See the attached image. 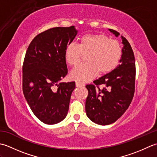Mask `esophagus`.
I'll use <instances>...</instances> for the list:
<instances>
[{
    "label": "esophagus",
    "instance_id": "1",
    "mask_svg": "<svg viewBox=\"0 0 157 157\" xmlns=\"http://www.w3.org/2000/svg\"><path fill=\"white\" fill-rule=\"evenodd\" d=\"M75 86H77V87H79V86H84V84H82V82L77 81L75 82Z\"/></svg>",
    "mask_w": 157,
    "mask_h": 157
}]
</instances>
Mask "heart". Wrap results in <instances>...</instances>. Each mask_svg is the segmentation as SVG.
I'll use <instances>...</instances> for the list:
<instances>
[{
  "mask_svg": "<svg viewBox=\"0 0 157 157\" xmlns=\"http://www.w3.org/2000/svg\"><path fill=\"white\" fill-rule=\"evenodd\" d=\"M84 55H88V63L73 69L71 78L88 82L98 72L106 74L115 69L121 58L122 48L119 42L104 34H87L81 38L79 45L70 43L65 51L66 62L73 67L80 63Z\"/></svg>",
  "mask_w": 157,
  "mask_h": 157,
  "instance_id": "b5f03b06",
  "label": "heart"
}]
</instances>
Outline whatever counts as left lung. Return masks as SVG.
I'll return each mask as SVG.
<instances>
[{
  "mask_svg": "<svg viewBox=\"0 0 157 157\" xmlns=\"http://www.w3.org/2000/svg\"><path fill=\"white\" fill-rule=\"evenodd\" d=\"M109 30L116 37L119 33ZM122 56L120 64L112 71L94 81V85L86 86L88 95L86 101L88 117L96 124L106 125L115 122L128 109L135 90L136 67L134 52L129 42L123 36ZM98 88H95V85ZM99 85L106 86L100 89Z\"/></svg>",
  "mask_w": 157,
  "mask_h": 157,
  "instance_id": "8db88e82",
  "label": "left lung"
}]
</instances>
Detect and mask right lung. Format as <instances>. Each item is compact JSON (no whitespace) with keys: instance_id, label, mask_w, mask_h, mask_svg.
<instances>
[{"instance_id":"right-lung-1","label":"right lung","mask_w":157,"mask_h":157,"mask_svg":"<svg viewBox=\"0 0 157 157\" xmlns=\"http://www.w3.org/2000/svg\"><path fill=\"white\" fill-rule=\"evenodd\" d=\"M77 34L75 26L47 29L32 40L26 51L23 94L36 117L45 124L61 122L67 114L75 83L60 81L67 74L65 48Z\"/></svg>"}]
</instances>
